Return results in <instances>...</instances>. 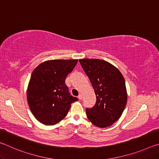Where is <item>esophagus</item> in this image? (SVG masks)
<instances>
[{"label": "esophagus", "instance_id": "1", "mask_svg": "<svg viewBox=\"0 0 159 159\" xmlns=\"http://www.w3.org/2000/svg\"><path fill=\"white\" fill-rule=\"evenodd\" d=\"M78 98H79V99H82V98H83V95H82V94H79V96H78Z\"/></svg>", "mask_w": 159, "mask_h": 159}]
</instances>
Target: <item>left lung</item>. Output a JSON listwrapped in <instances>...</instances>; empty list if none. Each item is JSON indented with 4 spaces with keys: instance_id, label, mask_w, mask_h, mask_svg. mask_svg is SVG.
Masks as SVG:
<instances>
[{
    "instance_id": "1",
    "label": "left lung",
    "mask_w": 159,
    "mask_h": 159,
    "mask_svg": "<svg viewBox=\"0 0 159 159\" xmlns=\"http://www.w3.org/2000/svg\"><path fill=\"white\" fill-rule=\"evenodd\" d=\"M79 61L92 83L97 99L93 108H86L87 117L99 128L111 126L121 116L127 103L124 78L107 61L81 59Z\"/></svg>"
}]
</instances>
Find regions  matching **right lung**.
<instances>
[{
    "mask_svg": "<svg viewBox=\"0 0 159 159\" xmlns=\"http://www.w3.org/2000/svg\"><path fill=\"white\" fill-rule=\"evenodd\" d=\"M77 60L45 61L35 69L27 88V101L32 114L44 125H55L68 114L71 104L78 101L71 95L65 79Z\"/></svg>",
    "mask_w": 159,
    "mask_h": 159,
    "instance_id": "add662e5",
    "label": "right lung"
}]
</instances>
